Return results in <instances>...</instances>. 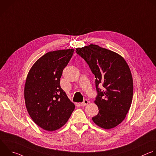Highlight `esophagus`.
<instances>
[{
	"label": "esophagus",
	"mask_w": 156,
	"mask_h": 156,
	"mask_svg": "<svg viewBox=\"0 0 156 156\" xmlns=\"http://www.w3.org/2000/svg\"><path fill=\"white\" fill-rule=\"evenodd\" d=\"M88 103H89V101L87 99H85V100H84V101L82 103H81V105L83 107H84V106L87 105Z\"/></svg>",
	"instance_id": "34e87169"
}]
</instances>
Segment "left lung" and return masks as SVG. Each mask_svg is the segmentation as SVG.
<instances>
[{"label": "left lung", "instance_id": "obj_1", "mask_svg": "<svg viewBox=\"0 0 156 156\" xmlns=\"http://www.w3.org/2000/svg\"><path fill=\"white\" fill-rule=\"evenodd\" d=\"M76 53L95 77L98 95L94 103L98 113L92 118L93 122L104 129L116 127L126 117L133 98V79L128 64L119 54L97 44L76 48ZM98 84L105 90L101 91Z\"/></svg>", "mask_w": 156, "mask_h": 156}]
</instances>
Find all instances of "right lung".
<instances>
[{"instance_id": "1", "label": "right lung", "mask_w": 156, "mask_h": 156, "mask_svg": "<svg viewBox=\"0 0 156 156\" xmlns=\"http://www.w3.org/2000/svg\"><path fill=\"white\" fill-rule=\"evenodd\" d=\"M73 49L50 51L30 68L24 86L27 110L34 122L47 131H55L69 120L75 106L60 86L64 69Z\"/></svg>"}]
</instances>
